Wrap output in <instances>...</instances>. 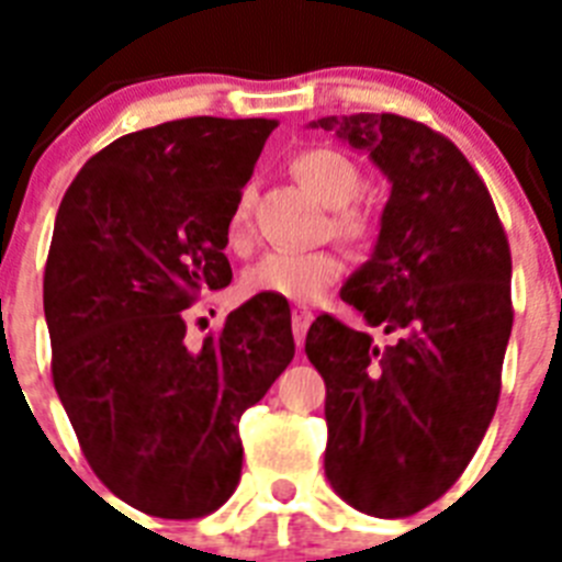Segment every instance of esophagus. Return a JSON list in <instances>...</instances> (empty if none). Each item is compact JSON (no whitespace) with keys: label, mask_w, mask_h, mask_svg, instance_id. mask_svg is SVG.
<instances>
[{"label":"esophagus","mask_w":562,"mask_h":562,"mask_svg":"<svg viewBox=\"0 0 562 562\" xmlns=\"http://www.w3.org/2000/svg\"><path fill=\"white\" fill-rule=\"evenodd\" d=\"M312 321H315V315H312L310 310H304V306H295V310H292V335H295L297 346H304L306 329H310Z\"/></svg>","instance_id":"34e87169"}]
</instances>
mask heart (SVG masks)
<instances>
[{"mask_svg":"<svg viewBox=\"0 0 562 562\" xmlns=\"http://www.w3.org/2000/svg\"><path fill=\"white\" fill-rule=\"evenodd\" d=\"M290 171L326 207H335L329 227L340 241L355 247L369 245L374 236V222L366 211L349 205L360 193V168L351 157L329 146H312L292 157ZM227 245L233 250H245L250 245V193L247 191L238 193L227 216ZM342 270H346V261L337 250L267 252L241 272V292L247 297L272 295L295 301V304H315L340 281Z\"/></svg>","mask_w":562,"mask_h":562,"instance_id":"1","label":"heart"}]
</instances>
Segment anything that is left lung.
I'll list each match as a JSON object with an SVG mask.
<instances>
[{"label":"left lung","mask_w":562,"mask_h":562,"mask_svg":"<svg viewBox=\"0 0 562 562\" xmlns=\"http://www.w3.org/2000/svg\"><path fill=\"white\" fill-rule=\"evenodd\" d=\"M312 126L391 180L374 256L340 292L391 342L335 315L306 335L326 382V479L360 513L405 518L448 493L493 422L513 331L509 241L479 171L436 128L391 112Z\"/></svg>","instance_id":"obj_1"}]
</instances>
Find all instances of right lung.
Listing matches in <instances>:
<instances>
[{"label": "right lung", "instance_id": "add662e5", "mask_svg": "<svg viewBox=\"0 0 562 562\" xmlns=\"http://www.w3.org/2000/svg\"><path fill=\"white\" fill-rule=\"evenodd\" d=\"M276 126L182 117L123 134L58 207L44 267L53 385L98 479L157 518L231 498L238 419L295 357L281 301L252 297L200 349L182 312L231 284L227 216Z\"/></svg>", "mask_w": 562, "mask_h": 562}]
</instances>
